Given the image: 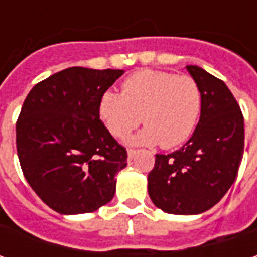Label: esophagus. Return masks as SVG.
<instances>
[{
	"mask_svg": "<svg viewBox=\"0 0 257 257\" xmlns=\"http://www.w3.org/2000/svg\"><path fill=\"white\" fill-rule=\"evenodd\" d=\"M134 154H136V150H134V149H128V150H127V156H128V159H133Z\"/></svg>",
	"mask_w": 257,
	"mask_h": 257,
	"instance_id": "34e87169",
	"label": "esophagus"
}]
</instances>
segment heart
<instances>
[{
  "instance_id": "1",
  "label": "heart",
  "mask_w": 257,
  "mask_h": 257,
  "mask_svg": "<svg viewBox=\"0 0 257 257\" xmlns=\"http://www.w3.org/2000/svg\"><path fill=\"white\" fill-rule=\"evenodd\" d=\"M202 91L189 75L142 70L123 81L121 94L107 90L100 97L98 114L114 137L123 139L143 121L139 144L164 149L186 143L202 113Z\"/></svg>"
}]
</instances>
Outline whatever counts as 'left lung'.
Returning <instances> with one entry per match:
<instances>
[{
    "mask_svg": "<svg viewBox=\"0 0 257 257\" xmlns=\"http://www.w3.org/2000/svg\"><path fill=\"white\" fill-rule=\"evenodd\" d=\"M186 68L202 91L200 120L180 150L156 154L147 179L152 202L170 214H199L220 202L236 180L244 149L243 114L232 91L200 67Z\"/></svg>",
    "mask_w": 257,
    "mask_h": 257,
    "instance_id": "obj_1",
    "label": "left lung"
}]
</instances>
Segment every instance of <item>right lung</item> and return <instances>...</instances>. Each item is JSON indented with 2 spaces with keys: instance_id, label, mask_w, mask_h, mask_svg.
I'll list each match as a JSON object with an SVG mask.
<instances>
[{
  "instance_id": "add662e5",
  "label": "right lung",
  "mask_w": 257,
  "mask_h": 257,
  "mask_svg": "<svg viewBox=\"0 0 257 257\" xmlns=\"http://www.w3.org/2000/svg\"><path fill=\"white\" fill-rule=\"evenodd\" d=\"M123 70L70 67L35 84L17 120V153L25 180L61 214L90 213L115 193L127 152L105 128L100 97Z\"/></svg>"
}]
</instances>
